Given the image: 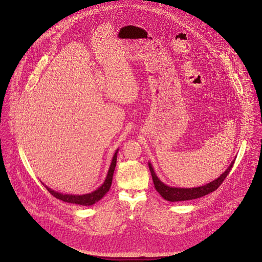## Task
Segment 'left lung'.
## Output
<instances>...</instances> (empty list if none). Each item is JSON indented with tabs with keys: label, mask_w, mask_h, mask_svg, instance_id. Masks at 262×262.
<instances>
[{
	"label": "left lung",
	"mask_w": 262,
	"mask_h": 262,
	"mask_svg": "<svg viewBox=\"0 0 262 262\" xmlns=\"http://www.w3.org/2000/svg\"><path fill=\"white\" fill-rule=\"evenodd\" d=\"M234 160L235 159L232 160V162L229 164L227 169L222 173L219 178H217L216 180H214L204 186H200V187H195V188H178V187L167 186L166 184H164L163 182H161L158 179L150 162H148V165H149V169L151 171L152 180H153L154 187H155L156 191L164 200H166L168 202H182V201L199 199V198H202L204 195H207V194L215 191L222 184L224 179L227 177V175L229 173V171L234 163Z\"/></svg>",
	"instance_id": "left-lung-1"
}]
</instances>
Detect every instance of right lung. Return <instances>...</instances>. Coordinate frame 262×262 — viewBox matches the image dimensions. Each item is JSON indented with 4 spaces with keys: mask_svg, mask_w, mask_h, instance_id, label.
I'll return each mask as SVG.
<instances>
[{
    "mask_svg": "<svg viewBox=\"0 0 262 262\" xmlns=\"http://www.w3.org/2000/svg\"><path fill=\"white\" fill-rule=\"evenodd\" d=\"M117 153H118V149L116 150L113 158H112V162L111 165L109 167L108 173L105 182L102 184V186H100L97 190L87 193V194H82V195H72V194H62L59 192H56L50 188H47V190L57 200H60L62 202L66 203H70V204H76V205H81V206H92L94 204H96L97 202H99L101 199L104 198V195L109 191L111 184H112V179H113V173H114V169L116 166V160H117Z\"/></svg>",
    "mask_w": 262,
    "mask_h": 262,
    "instance_id": "add662e5",
    "label": "right lung"
}]
</instances>
